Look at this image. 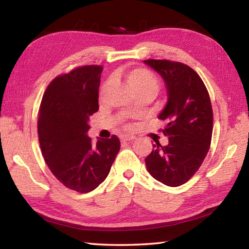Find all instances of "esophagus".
<instances>
[{
    "label": "esophagus",
    "instance_id": "esophagus-1",
    "mask_svg": "<svg viewBox=\"0 0 249 249\" xmlns=\"http://www.w3.org/2000/svg\"><path fill=\"white\" fill-rule=\"evenodd\" d=\"M134 135H123V136L121 137V141L122 142H129V141H134L135 140Z\"/></svg>",
    "mask_w": 249,
    "mask_h": 249
}]
</instances>
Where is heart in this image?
<instances>
[{
    "mask_svg": "<svg viewBox=\"0 0 249 249\" xmlns=\"http://www.w3.org/2000/svg\"><path fill=\"white\" fill-rule=\"evenodd\" d=\"M128 82L135 93L148 92L155 95L159 89V82L156 75L150 70L145 68H135L129 71Z\"/></svg>",
    "mask_w": 249,
    "mask_h": 249,
    "instance_id": "1",
    "label": "heart"
}]
</instances>
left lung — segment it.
<instances>
[{
	"label": "left lung",
	"instance_id": "left-lung-1",
	"mask_svg": "<svg viewBox=\"0 0 249 249\" xmlns=\"http://www.w3.org/2000/svg\"><path fill=\"white\" fill-rule=\"evenodd\" d=\"M146 65L166 82L168 101L158 115L166 123L161 129L168 145L159 142L145 159L147 170L156 180L179 187L199 170L210 149L213 111L209 92L200 75L190 67L167 59H148Z\"/></svg>",
	"mask_w": 249,
	"mask_h": 249
}]
</instances>
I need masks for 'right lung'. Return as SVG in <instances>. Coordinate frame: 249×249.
Wrapping results in <instances>:
<instances>
[{
  "instance_id": "right-lung-1",
  "label": "right lung",
  "mask_w": 249,
  "mask_h": 249,
  "mask_svg": "<svg viewBox=\"0 0 249 249\" xmlns=\"http://www.w3.org/2000/svg\"><path fill=\"white\" fill-rule=\"evenodd\" d=\"M102 66H82L54 78L38 111L41 154L65 187L87 193L107 178L119 153L115 135L96 142L87 136L89 120L99 109Z\"/></svg>"
}]
</instances>
